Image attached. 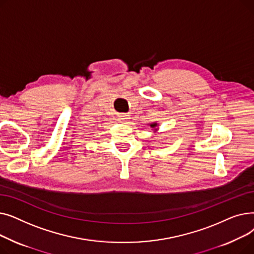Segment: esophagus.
I'll return each instance as SVG.
<instances>
[{"label":"esophagus","instance_id":"esophagus-1","mask_svg":"<svg viewBox=\"0 0 254 254\" xmlns=\"http://www.w3.org/2000/svg\"><path fill=\"white\" fill-rule=\"evenodd\" d=\"M117 119H118L119 123H126V122H127L128 117H127V115H126V114H120V115L117 117Z\"/></svg>","mask_w":254,"mask_h":254}]
</instances>
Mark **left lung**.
Listing matches in <instances>:
<instances>
[{"label": "left lung", "instance_id": "left-lung-1", "mask_svg": "<svg viewBox=\"0 0 254 254\" xmlns=\"http://www.w3.org/2000/svg\"><path fill=\"white\" fill-rule=\"evenodd\" d=\"M150 127H156V124H152V125H150ZM155 130H156V128H155Z\"/></svg>", "mask_w": 254, "mask_h": 254}]
</instances>
